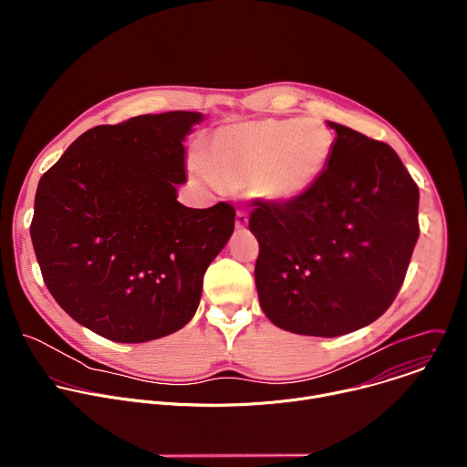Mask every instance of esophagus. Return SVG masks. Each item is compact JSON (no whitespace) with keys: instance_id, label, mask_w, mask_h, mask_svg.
<instances>
[{"instance_id":"obj_1","label":"esophagus","mask_w":467,"mask_h":467,"mask_svg":"<svg viewBox=\"0 0 467 467\" xmlns=\"http://www.w3.org/2000/svg\"><path fill=\"white\" fill-rule=\"evenodd\" d=\"M247 222H249V216H247V213H244V211H238V213H236V229H244V227L247 225Z\"/></svg>"}]
</instances>
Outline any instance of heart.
I'll list each match as a JSON object with an SVG mask.
<instances>
[{
  "instance_id": "1",
  "label": "heart",
  "mask_w": 467,
  "mask_h": 467,
  "mask_svg": "<svg viewBox=\"0 0 467 467\" xmlns=\"http://www.w3.org/2000/svg\"><path fill=\"white\" fill-rule=\"evenodd\" d=\"M335 132L316 118H264L218 129L190 173L207 186L245 188L268 203H292L327 171Z\"/></svg>"
}]
</instances>
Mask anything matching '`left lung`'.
<instances>
[{
    "label": "left lung",
    "mask_w": 467,
    "mask_h": 467,
    "mask_svg": "<svg viewBox=\"0 0 467 467\" xmlns=\"http://www.w3.org/2000/svg\"><path fill=\"white\" fill-rule=\"evenodd\" d=\"M335 151L292 203H258V301L296 335L335 338L380 317L401 288L420 236V190L384 142L327 121Z\"/></svg>",
    "instance_id": "left-lung-1"
}]
</instances>
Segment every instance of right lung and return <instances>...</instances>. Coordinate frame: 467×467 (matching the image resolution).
I'll return each mask as SVG.
<instances>
[{"instance_id": "add662e5", "label": "right lung", "mask_w": 467, "mask_h": 467, "mask_svg": "<svg viewBox=\"0 0 467 467\" xmlns=\"http://www.w3.org/2000/svg\"><path fill=\"white\" fill-rule=\"evenodd\" d=\"M202 112L98 125L42 175L31 240L62 310L96 335L140 344L182 328L203 275L234 231V209H188L182 142Z\"/></svg>"}]
</instances>
